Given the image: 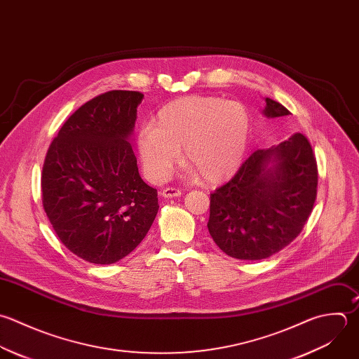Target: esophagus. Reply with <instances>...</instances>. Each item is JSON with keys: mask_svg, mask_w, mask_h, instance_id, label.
Segmentation results:
<instances>
[{"mask_svg": "<svg viewBox=\"0 0 359 359\" xmlns=\"http://www.w3.org/2000/svg\"><path fill=\"white\" fill-rule=\"evenodd\" d=\"M162 196L165 198H173V197H179L182 196V190L179 187H166L162 190Z\"/></svg>", "mask_w": 359, "mask_h": 359, "instance_id": "obj_1", "label": "esophagus"}]
</instances>
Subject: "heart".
Returning <instances> with one entry per match:
<instances>
[{
	"instance_id": "b5f03b06",
	"label": "heart",
	"mask_w": 359,
	"mask_h": 359,
	"mask_svg": "<svg viewBox=\"0 0 359 359\" xmlns=\"http://www.w3.org/2000/svg\"><path fill=\"white\" fill-rule=\"evenodd\" d=\"M250 135V114L235 100L186 96L165 104L152 124L137 135L142 170L154 183L165 182L180 161L208 183L232 176L241 166Z\"/></svg>"
}]
</instances>
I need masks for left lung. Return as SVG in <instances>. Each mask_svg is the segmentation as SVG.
<instances>
[{
    "instance_id": "1",
    "label": "left lung",
    "mask_w": 359,
    "mask_h": 359,
    "mask_svg": "<svg viewBox=\"0 0 359 359\" xmlns=\"http://www.w3.org/2000/svg\"><path fill=\"white\" fill-rule=\"evenodd\" d=\"M267 117L288 116L266 97ZM318 163L309 140L297 133L255 151L210 200L208 231L217 246L239 260H263L288 246L304 229L318 196Z\"/></svg>"
}]
</instances>
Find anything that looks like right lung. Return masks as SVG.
<instances>
[{
	"label": "right lung",
	"instance_id": "obj_1",
	"mask_svg": "<svg viewBox=\"0 0 359 359\" xmlns=\"http://www.w3.org/2000/svg\"><path fill=\"white\" fill-rule=\"evenodd\" d=\"M144 95L109 90L76 109L51 141L41 201L62 245L93 264L130 255L158 214V191L138 173L130 135Z\"/></svg>",
	"mask_w": 359,
	"mask_h": 359
}]
</instances>
